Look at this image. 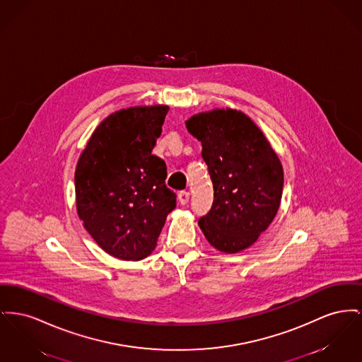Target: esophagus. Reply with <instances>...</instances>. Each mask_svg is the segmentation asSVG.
Instances as JSON below:
<instances>
[{
  "label": "esophagus",
  "instance_id": "34e87169",
  "mask_svg": "<svg viewBox=\"0 0 362 362\" xmlns=\"http://www.w3.org/2000/svg\"><path fill=\"white\" fill-rule=\"evenodd\" d=\"M177 198H179V202L182 205H186L189 204V199H190V192H180L177 194Z\"/></svg>",
  "mask_w": 362,
  "mask_h": 362
}]
</instances>
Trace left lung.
<instances>
[{
  "label": "left lung",
  "instance_id": "left-lung-1",
  "mask_svg": "<svg viewBox=\"0 0 362 362\" xmlns=\"http://www.w3.org/2000/svg\"><path fill=\"white\" fill-rule=\"evenodd\" d=\"M186 126L202 144L214 192L211 211L198 220L199 228L220 252L245 250L276 216L283 192L280 160L242 112L198 113Z\"/></svg>",
  "mask_w": 362,
  "mask_h": 362
}]
</instances>
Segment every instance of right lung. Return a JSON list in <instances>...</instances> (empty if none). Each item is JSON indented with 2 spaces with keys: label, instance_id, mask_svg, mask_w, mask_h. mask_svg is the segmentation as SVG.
<instances>
[{
  "label": "right lung",
  "instance_id": "obj_1",
  "mask_svg": "<svg viewBox=\"0 0 362 362\" xmlns=\"http://www.w3.org/2000/svg\"><path fill=\"white\" fill-rule=\"evenodd\" d=\"M168 107L112 113L95 128L75 170L76 209L87 233L107 255L142 259L156 247L176 194L167 165L151 154Z\"/></svg>",
  "mask_w": 362,
  "mask_h": 362
}]
</instances>
